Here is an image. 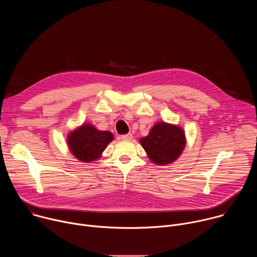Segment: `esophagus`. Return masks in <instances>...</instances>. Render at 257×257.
Listing matches in <instances>:
<instances>
[{
	"label": "esophagus",
	"mask_w": 257,
	"mask_h": 257,
	"mask_svg": "<svg viewBox=\"0 0 257 257\" xmlns=\"http://www.w3.org/2000/svg\"><path fill=\"white\" fill-rule=\"evenodd\" d=\"M132 137H133L132 134H131V133H128V134L122 135V136H121V139H122V140H131Z\"/></svg>",
	"instance_id": "obj_1"
}]
</instances>
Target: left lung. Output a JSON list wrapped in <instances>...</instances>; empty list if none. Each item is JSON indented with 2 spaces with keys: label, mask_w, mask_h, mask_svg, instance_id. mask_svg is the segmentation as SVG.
Masks as SVG:
<instances>
[{
  "label": "left lung",
  "mask_w": 257,
  "mask_h": 257,
  "mask_svg": "<svg viewBox=\"0 0 257 257\" xmlns=\"http://www.w3.org/2000/svg\"><path fill=\"white\" fill-rule=\"evenodd\" d=\"M139 142L152 163L166 166L180 158L186 146V135L179 125L157 122Z\"/></svg>",
  "instance_id": "8db88e82"
}]
</instances>
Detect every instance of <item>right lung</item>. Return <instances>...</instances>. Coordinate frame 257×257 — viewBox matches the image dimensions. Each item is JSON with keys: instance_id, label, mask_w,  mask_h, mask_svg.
<instances>
[{"instance_id": "1", "label": "right lung", "mask_w": 257, "mask_h": 257, "mask_svg": "<svg viewBox=\"0 0 257 257\" xmlns=\"http://www.w3.org/2000/svg\"><path fill=\"white\" fill-rule=\"evenodd\" d=\"M113 139L114 135L109 131H101L90 123H83L68 133L67 145L75 159L82 163H91L101 158Z\"/></svg>"}]
</instances>
